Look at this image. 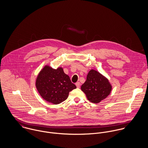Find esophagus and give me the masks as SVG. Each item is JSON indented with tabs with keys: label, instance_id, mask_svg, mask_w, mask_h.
Wrapping results in <instances>:
<instances>
[{
	"label": "esophagus",
	"instance_id": "34e87169",
	"mask_svg": "<svg viewBox=\"0 0 148 148\" xmlns=\"http://www.w3.org/2000/svg\"><path fill=\"white\" fill-rule=\"evenodd\" d=\"M76 87H77V88H80V82L76 83Z\"/></svg>",
	"mask_w": 148,
	"mask_h": 148
}]
</instances>
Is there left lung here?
Segmentation results:
<instances>
[{
  "instance_id": "8db88e82",
  "label": "left lung",
  "mask_w": 148,
  "mask_h": 148,
  "mask_svg": "<svg viewBox=\"0 0 148 148\" xmlns=\"http://www.w3.org/2000/svg\"><path fill=\"white\" fill-rule=\"evenodd\" d=\"M112 86L109 80L99 72L90 69L81 89L88 100L95 104L100 103L110 93Z\"/></svg>"
}]
</instances>
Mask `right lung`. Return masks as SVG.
<instances>
[{
  "label": "right lung",
  "mask_w": 148,
  "mask_h": 148,
  "mask_svg": "<svg viewBox=\"0 0 148 148\" xmlns=\"http://www.w3.org/2000/svg\"><path fill=\"white\" fill-rule=\"evenodd\" d=\"M36 89L44 100L53 104H59L65 100L70 91L76 88L63 68L53 69L45 65L36 79Z\"/></svg>",
  "instance_id": "obj_1"
}]
</instances>
